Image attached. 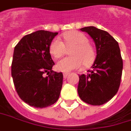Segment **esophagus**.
Wrapping results in <instances>:
<instances>
[{"label":"esophagus","instance_id":"34e87169","mask_svg":"<svg viewBox=\"0 0 131 131\" xmlns=\"http://www.w3.org/2000/svg\"><path fill=\"white\" fill-rule=\"evenodd\" d=\"M70 74L69 73H63V77L66 78H67V76L68 75Z\"/></svg>","mask_w":131,"mask_h":131}]
</instances>
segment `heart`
Instances as JSON below:
<instances>
[{
	"label": "heart",
	"mask_w": 131,
	"mask_h": 131,
	"mask_svg": "<svg viewBox=\"0 0 131 131\" xmlns=\"http://www.w3.org/2000/svg\"><path fill=\"white\" fill-rule=\"evenodd\" d=\"M65 44L59 38L53 40L50 45V53L56 58H60L66 53V46L73 47L71 57L63 58L58 61L57 69L62 72H70L82 66H88L93 61L95 53L93 47L88 43V39L83 33L71 32L63 35Z\"/></svg>",
	"instance_id": "obj_1"
}]
</instances>
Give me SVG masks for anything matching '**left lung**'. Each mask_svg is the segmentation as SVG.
<instances>
[{"label":"left lung","mask_w":131,"mask_h":131,"mask_svg":"<svg viewBox=\"0 0 131 131\" xmlns=\"http://www.w3.org/2000/svg\"><path fill=\"white\" fill-rule=\"evenodd\" d=\"M80 30L93 40L96 58L89 73L79 75L78 93L90 105H103L117 93L121 83L123 60L118 43L108 32L94 26Z\"/></svg>","instance_id":"obj_1"}]
</instances>
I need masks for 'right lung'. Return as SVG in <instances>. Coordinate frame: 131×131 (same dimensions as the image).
<instances>
[{
    "instance_id": "right-lung-1",
    "label": "right lung",
    "mask_w": 131,
    "mask_h": 131,
    "mask_svg": "<svg viewBox=\"0 0 131 131\" xmlns=\"http://www.w3.org/2000/svg\"><path fill=\"white\" fill-rule=\"evenodd\" d=\"M57 35L38 30L23 37L14 48L13 83L21 100L35 108L53 105L60 96L63 75L52 71L55 63L50 53V43ZM46 73L50 75L45 77Z\"/></svg>"
}]
</instances>
